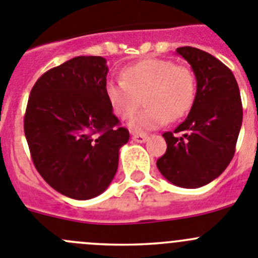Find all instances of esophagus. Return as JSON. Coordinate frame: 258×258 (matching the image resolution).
<instances>
[{
    "mask_svg": "<svg viewBox=\"0 0 258 258\" xmlns=\"http://www.w3.org/2000/svg\"><path fill=\"white\" fill-rule=\"evenodd\" d=\"M149 137L146 136V135H141V134H134V136H132V140L135 141V143H145L146 140H148Z\"/></svg>",
    "mask_w": 258,
    "mask_h": 258,
    "instance_id": "1",
    "label": "esophagus"
}]
</instances>
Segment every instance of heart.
Segmentation results:
<instances>
[{"mask_svg":"<svg viewBox=\"0 0 258 258\" xmlns=\"http://www.w3.org/2000/svg\"><path fill=\"white\" fill-rule=\"evenodd\" d=\"M105 96L118 117H131L144 98L146 108L137 113L128 127L137 134L177 121L191 110L196 98V79L188 67L174 61L148 58L130 64L122 71V80L105 84Z\"/></svg>","mask_w":258,"mask_h":258,"instance_id":"obj_1","label":"heart"}]
</instances>
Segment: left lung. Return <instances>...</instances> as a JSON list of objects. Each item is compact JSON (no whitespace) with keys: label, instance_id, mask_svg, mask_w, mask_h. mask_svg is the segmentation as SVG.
I'll use <instances>...</instances> for the list:
<instances>
[{"label":"left lung","instance_id":"obj_1","mask_svg":"<svg viewBox=\"0 0 258 258\" xmlns=\"http://www.w3.org/2000/svg\"><path fill=\"white\" fill-rule=\"evenodd\" d=\"M191 64L197 90L188 115L173 132H164L167 151L156 167L170 183L199 188L227 169L235 153L243 108L233 72L210 53L179 47ZM183 132L182 137L174 133Z\"/></svg>","mask_w":258,"mask_h":258}]
</instances>
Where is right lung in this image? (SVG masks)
I'll return each mask as SVG.
<instances>
[{"instance_id":"right-lung-1","label":"right lung","mask_w":258,"mask_h":258,"mask_svg":"<svg viewBox=\"0 0 258 258\" xmlns=\"http://www.w3.org/2000/svg\"><path fill=\"white\" fill-rule=\"evenodd\" d=\"M107 74L103 57H75L43 74L29 96L24 131L33 163L70 199L103 194L130 139L105 96Z\"/></svg>"}]
</instances>
